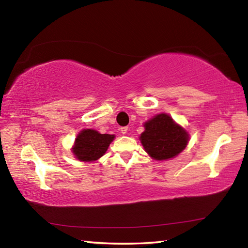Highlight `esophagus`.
<instances>
[{"label": "esophagus", "mask_w": 248, "mask_h": 248, "mask_svg": "<svg viewBox=\"0 0 248 248\" xmlns=\"http://www.w3.org/2000/svg\"><path fill=\"white\" fill-rule=\"evenodd\" d=\"M120 132L123 133V134H125L128 132V127H120Z\"/></svg>", "instance_id": "34e87169"}]
</instances>
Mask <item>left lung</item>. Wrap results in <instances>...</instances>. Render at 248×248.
Instances as JSON below:
<instances>
[{
  "mask_svg": "<svg viewBox=\"0 0 248 248\" xmlns=\"http://www.w3.org/2000/svg\"><path fill=\"white\" fill-rule=\"evenodd\" d=\"M140 141L151 157L170 159L186 148L189 134L167 114H158L144 124Z\"/></svg>",
  "mask_w": 248,
  "mask_h": 248,
  "instance_id": "8db88e82",
  "label": "left lung"
}]
</instances>
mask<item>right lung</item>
<instances>
[{"label":"right lung","instance_id":"obj_1","mask_svg":"<svg viewBox=\"0 0 248 248\" xmlns=\"http://www.w3.org/2000/svg\"><path fill=\"white\" fill-rule=\"evenodd\" d=\"M114 134H102L93 129H84L75 139L72 152L82 162H93L106 153Z\"/></svg>","mask_w":248,"mask_h":248}]
</instances>
